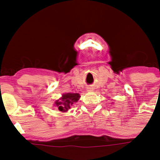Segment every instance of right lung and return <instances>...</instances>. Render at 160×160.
<instances>
[{
  "instance_id": "right-lung-1",
  "label": "right lung",
  "mask_w": 160,
  "mask_h": 160,
  "mask_svg": "<svg viewBox=\"0 0 160 160\" xmlns=\"http://www.w3.org/2000/svg\"><path fill=\"white\" fill-rule=\"evenodd\" d=\"M80 98V95L78 93H66L62 94V98L56 100L54 106L62 112H66L73 106V103L77 102Z\"/></svg>"
}]
</instances>
